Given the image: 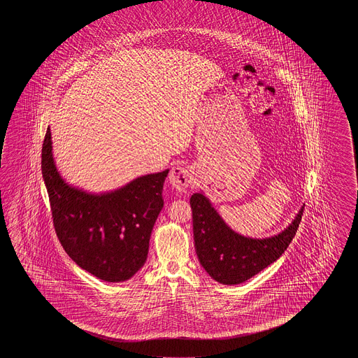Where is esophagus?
Segmentation results:
<instances>
[{
  "label": "esophagus",
  "mask_w": 358,
  "mask_h": 358,
  "mask_svg": "<svg viewBox=\"0 0 358 358\" xmlns=\"http://www.w3.org/2000/svg\"><path fill=\"white\" fill-rule=\"evenodd\" d=\"M192 174L189 169L184 165H176L170 170L169 182L176 190H184L189 185Z\"/></svg>",
  "instance_id": "34e87169"
}]
</instances>
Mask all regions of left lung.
I'll return each instance as SVG.
<instances>
[{"mask_svg":"<svg viewBox=\"0 0 358 358\" xmlns=\"http://www.w3.org/2000/svg\"><path fill=\"white\" fill-rule=\"evenodd\" d=\"M197 257L206 273L221 284L236 285L259 274L288 248L297 233L303 206L287 228L275 236L251 238L234 231L222 220L203 192L190 197Z\"/></svg>","mask_w":358,"mask_h":358,"instance_id":"1","label":"left lung"}]
</instances>
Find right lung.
I'll return each mask as SVG.
<instances>
[{"instance_id": "right-lung-1", "label": "right lung", "mask_w": 358, "mask_h": 358, "mask_svg": "<svg viewBox=\"0 0 358 358\" xmlns=\"http://www.w3.org/2000/svg\"><path fill=\"white\" fill-rule=\"evenodd\" d=\"M169 169L138 176L117 189L92 193L69 184L57 170L51 129L42 147L55 230L69 257L90 274L125 282L145 265L153 225L162 207Z\"/></svg>"}]
</instances>
